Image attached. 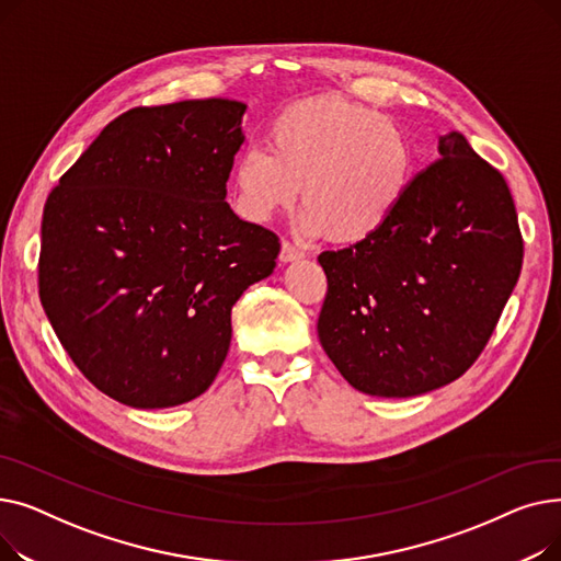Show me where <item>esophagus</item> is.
Returning <instances> with one entry per match:
<instances>
[{
  "label": "esophagus",
  "instance_id": "34e87169",
  "mask_svg": "<svg viewBox=\"0 0 561 561\" xmlns=\"http://www.w3.org/2000/svg\"><path fill=\"white\" fill-rule=\"evenodd\" d=\"M298 259H305V250L296 248L288 241H282V250H279V261L284 263H290V261H298Z\"/></svg>",
  "mask_w": 561,
  "mask_h": 561
}]
</instances>
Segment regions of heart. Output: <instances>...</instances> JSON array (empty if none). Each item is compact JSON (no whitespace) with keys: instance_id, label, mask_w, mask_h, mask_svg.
Instances as JSON below:
<instances>
[{"instance_id":"b5f03b06","label":"heart","mask_w":561,"mask_h":561,"mask_svg":"<svg viewBox=\"0 0 561 561\" xmlns=\"http://www.w3.org/2000/svg\"><path fill=\"white\" fill-rule=\"evenodd\" d=\"M416 180L409 134L391 117L343 98L284 108L268 127V150L236 159L231 188L239 214L268 222L300 197L296 227L336 243H364L385 229Z\"/></svg>"}]
</instances>
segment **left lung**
<instances>
[{"mask_svg": "<svg viewBox=\"0 0 561 561\" xmlns=\"http://www.w3.org/2000/svg\"><path fill=\"white\" fill-rule=\"evenodd\" d=\"M438 161L416 174L373 239L322 252L328 296L318 339L362 393L414 398L480 357L520 275L514 199L463 134L438 136Z\"/></svg>", "mask_w": 561, "mask_h": 561, "instance_id": "8db88e82", "label": "left lung"}]
</instances>
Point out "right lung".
Here are the masks:
<instances>
[{
	"label": "right lung",
	"instance_id": "right-lung-1",
	"mask_svg": "<svg viewBox=\"0 0 561 561\" xmlns=\"http://www.w3.org/2000/svg\"><path fill=\"white\" fill-rule=\"evenodd\" d=\"M245 111L220 98L131 108L45 202L43 309L88 381L127 407L209 389L231 307L277 265V236L225 202Z\"/></svg>",
	"mask_w": 561,
	"mask_h": 561
}]
</instances>
